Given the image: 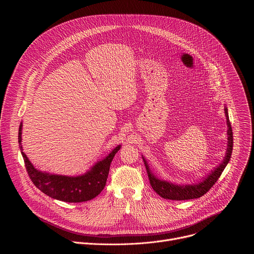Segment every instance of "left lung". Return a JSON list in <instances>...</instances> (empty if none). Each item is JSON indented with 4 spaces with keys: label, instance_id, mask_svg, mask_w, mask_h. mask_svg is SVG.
<instances>
[{
    "label": "left lung",
    "instance_id": "8db88e82",
    "mask_svg": "<svg viewBox=\"0 0 254 254\" xmlns=\"http://www.w3.org/2000/svg\"><path fill=\"white\" fill-rule=\"evenodd\" d=\"M224 111H225V116H226L227 126H228V130H227L228 143H227L226 155H225L222 163L218 167L215 168V170H213L204 180H202V182H200L198 184L183 186V185H175V184L167 182V181L160 180L152 173L147 161L142 158L143 162H144V166H146V169H147V173H148L151 186L158 195H160L164 199H169V200H179L180 201V200L196 199V198H200L201 196L205 195L213 187V185L217 182V180L219 179V177L221 176L225 167L229 163V160H230L231 154H232V150H233V132H232V127H231V125L229 122L227 107L224 108Z\"/></svg>",
    "mask_w": 254,
    "mask_h": 254
}]
</instances>
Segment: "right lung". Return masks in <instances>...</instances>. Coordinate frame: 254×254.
Returning a JSON list of instances; mask_svg holds the SVG:
<instances>
[{"instance_id": "1", "label": "right lung", "mask_w": 254, "mask_h": 254, "mask_svg": "<svg viewBox=\"0 0 254 254\" xmlns=\"http://www.w3.org/2000/svg\"><path fill=\"white\" fill-rule=\"evenodd\" d=\"M18 140L20 150L24 158L25 167L33 184L47 196L68 202L79 203L95 198L105 187L110 172L111 163L121 146L115 148L103 160L97 162L87 173L77 177H68L61 175H50L43 173L31 164L22 148V124L19 127Z\"/></svg>"}]
</instances>
